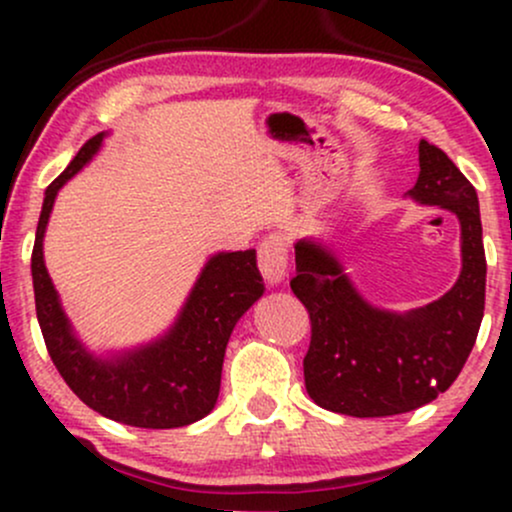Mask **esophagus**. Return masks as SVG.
I'll use <instances>...</instances> for the list:
<instances>
[{"mask_svg": "<svg viewBox=\"0 0 512 512\" xmlns=\"http://www.w3.org/2000/svg\"><path fill=\"white\" fill-rule=\"evenodd\" d=\"M257 267L267 284H279L289 269V250H286V238L281 233H269L257 248Z\"/></svg>", "mask_w": 512, "mask_h": 512, "instance_id": "obj_1", "label": "esophagus"}]
</instances>
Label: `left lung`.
Masks as SVG:
<instances>
[{
    "label": "left lung",
    "instance_id": "obj_1",
    "mask_svg": "<svg viewBox=\"0 0 512 512\" xmlns=\"http://www.w3.org/2000/svg\"><path fill=\"white\" fill-rule=\"evenodd\" d=\"M419 166L409 195L450 209L462 226V274L436 303L407 315L370 308L330 252L296 248L291 291L310 315L305 390L322 409L368 419L424 407L455 383L477 342L486 298L477 190L426 139Z\"/></svg>",
    "mask_w": 512,
    "mask_h": 512
}]
</instances>
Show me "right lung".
Segmentation results:
<instances>
[{
	"label": "right lung",
	"instance_id": "obj_1",
	"mask_svg": "<svg viewBox=\"0 0 512 512\" xmlns=\"http://www.w3.org/2000/svg\"><path fill=\"white\" fill-rule=\"evenodd\" d=\"M101 139L103 134L88 139L67 170L45 190L31 255L40 332L64 383L93 411L139 428L187 426L214 409L228 337L240 315L264 291L255 250L211 257L187 298L178 325L166 339L113 363L88 356L69 330L45 269L43 233L57 190L96 154Z\"/></svg>",
	"mask_w": 512,
	"mask_h": 512
}]
</instances>
